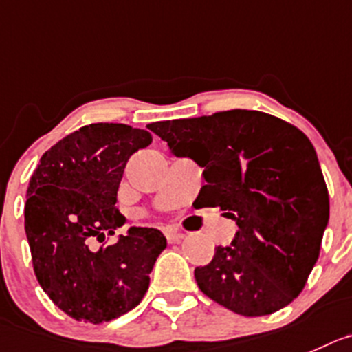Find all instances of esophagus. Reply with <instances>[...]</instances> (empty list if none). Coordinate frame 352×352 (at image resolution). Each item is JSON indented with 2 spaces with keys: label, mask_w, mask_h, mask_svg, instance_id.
<instances>
[{
  "label": "esophagus",
  "mask_w": 352,
  "mask_h": 352,
  "mask_svg": "<svg viewBox=\"0 0 352 352\" xmlns=\"http://www.w3.org/2000/svg\"><path fill=\"white\" fill-rule=\"evenodd\" d=\"M164 235H166L167 242H169V243L182 242V240L185 239V233L178 232V230H174V228H166V230H164Z\"/></svg>",
  "instance_id": "34e87169"
}]
</instances>
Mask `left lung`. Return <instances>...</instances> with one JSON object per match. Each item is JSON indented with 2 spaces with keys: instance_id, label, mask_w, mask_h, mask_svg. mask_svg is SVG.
I'll use <instances>...</instances> for the list:
<instances>
[{
  "instance_id": "obj_1",
  "label": "left lung",
  "mask_w": 352,
  "mask_h": 352,
  "mask_svg": "<svg viewBox=\"0 0 352 352\" xmlns=\"http://www.w3.org/2000/svg\"><path fill=\"white\" fill-rule=\"evenodd\" d=\"M146 128L176 157L204 169L199 197L236 223L232 245L195 267L199 289L243 316L292 302L320 256L330 202L318 155L302 131L270 113L228 110Z\"/></svg>"
}]
</instances>
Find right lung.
<instances>
[{"label": "right lung", "mask_w": 352, "mask_h": 352, "mask_svg": "<svg viewBox=\"0 0 352 352\" xmlns=\"http://www.w3.org/2000/svg\"><path fill=\"white\" fill-rule=\"evenodd\" d=\"M152 135L128 124L82 126L39 160L28 188L25 235L39 285L74 320L102 323L140 304L153 264L166 249L155 228L131 226L96 247L124 223L117 190L129 157Z\"/></svg>", "instance_id": "1"}]
</instances>
